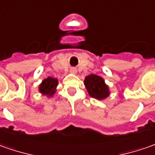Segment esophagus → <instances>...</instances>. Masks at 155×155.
Segmentation results:
<instances>
[{
    "instance_id": "34e87169",
    "label": "esophagus",
    "mask_w": 155,
    "mask_h": 155,
    "mask_svg": "<svg viewBox=\"0 0 155 155\" xmlns=\"http://www.w3.org/2000/svg\"><path fill=\"white\" fill-rule=\"evenodd\" d=\"M70 72L71 73H73V74H75L76 72H77V69L74 68V67H71L70 69Z\"/></svg>"
}]
</instances>
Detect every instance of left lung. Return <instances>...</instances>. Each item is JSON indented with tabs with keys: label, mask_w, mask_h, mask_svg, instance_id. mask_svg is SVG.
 <instances>
[{
	"label": "left lung",
	"mask_w": 155,
	"mask_h": 155,
	"mask_svg": "<svg viewBox=\"0 0 155 155\" xmlns=\"http://www.w3.org/2000/svg\"><path fill=\"white\" fill-rule=\"evenodd\" d=\"M84 84L90 95L93 98L101 100L108 96V88L105 84L103 78L99 76L94 74L87 76L84 79Z\"/></svg>",
	"instance_id": "obj_1"
}]
</instances>
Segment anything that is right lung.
Segmentation results:
<instances>
[{"label":"right lung","instance_id":"add662e5","mask_svg":"<svg viewBox=\"0 0 155 155\" xmlns=\"http://www.w3.org/2000/svg\"><path fill=\"white\" fill-rule=\"evenodd\" d=\"M57 84H58V80L56 78H48L42 81V83L39 87V90L42 94H47L48 96H52L55 92V88Z\"/></svg>","mask_w":155,"mask_h":155}]
</instances>
